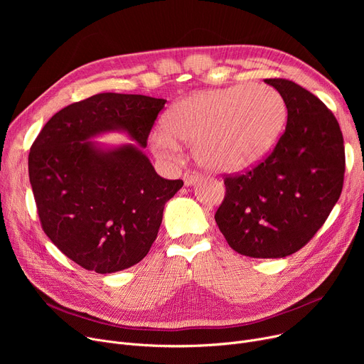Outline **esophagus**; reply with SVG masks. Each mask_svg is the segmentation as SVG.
<instances>
[{
  "label": "esophagus",
  "mask_w": 364,
  "mask_h": 364,
  "mask_svg": "<svg viewBox=\"0 0 364 364\" xmlns=\"http://www.w3.org/2000/svg\"><path fill=\"white\" fill-rule=\"evenodd\" d=\"M200 180V176L198 174L196 171H186L184 172V176H183V181H184V186H193V184H196L198 181Z\"/></svg>",
  "instance_id": "obj_1"
}]
</instances>
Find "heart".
<instances>
[{"instance_id":"1","label":"heart","mask_w":364,"mask_h":364,"mask_svg":"<svg viewBox=\"0 0 364 364\" xmlns=\"http://www.w3.org/2000/svg\"><path fill=\"white\" fill-rule=\"evenodd\" d=\"M286 105L269 85H233L190 95L172 106L164 129L151 136V150L176 159L180 144L193 143L196 161L214 171H240L259 162L277 141Z\"/></svg>"}]
</instances>
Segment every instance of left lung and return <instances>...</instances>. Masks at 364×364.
I'll use <instances>...</instances> for the list:
<instances>
[{
	"label": "left lung",
	"mask_w": 364,
	"mask_h": 364,
	"mask_svg": "<svg viewBox=\"0 0 364 364\" xmlns=\"http://www.w3.org/2000/svg\"><path fill=\"white\" fill-rule=\"evenodd\" d=\"M288 109L276 147L258 165L224 178L215 221L232 250L283 258L307 245L338 202L346 149L333 113L314 94L282 78L265 80Z\"/></svg>",
	"instance_id": "8db88e82"
}]
</instances>
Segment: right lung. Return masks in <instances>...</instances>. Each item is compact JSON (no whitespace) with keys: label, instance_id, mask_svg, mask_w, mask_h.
I'll list each match as a JSON object with an SVG mask.
<instances>
[{"label":"right lung","instance_id":"add662e5","mask_svg":"<svg viewBox=\"0 0 364 364\" xmlns=\"http://www.w3.org/2000/svg\"><path fill=\"white\" fill-rule=\"evenodd\" d=\"M166 100L102 92L44 125L29 151V181L44 233L73 262L100 274L140 262L183 180L156 174L141 151ZM125 130L139 145L103 149L89 139Z\"/></svg>","mask_w":364,"mask_h":364}]
</instances>
